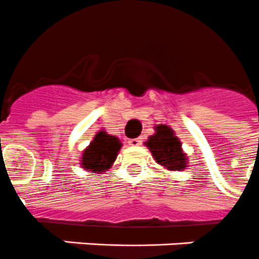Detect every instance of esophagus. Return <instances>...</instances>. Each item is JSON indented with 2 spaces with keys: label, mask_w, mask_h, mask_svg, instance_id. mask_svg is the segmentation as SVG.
<instances>
[{
  "label": "esophagus",
  "mask_w": 259,
  "mask_h": 259,
  "mask_svg": "<svg viewBox=\"0 0 259 259\" xmlns=\"http://www.w3.org/2000/svg\"><path fill=\"white\" fill-rule=\"evenodd\" d=\"M142 143V138H133V140H129L130 146H140Z\"/></svg>",
  "instance_id": "34e87169"
}]
</instances>
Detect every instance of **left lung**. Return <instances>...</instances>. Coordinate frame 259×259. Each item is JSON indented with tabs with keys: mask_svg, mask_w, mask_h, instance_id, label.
Listing matches in <instances>:
<instances>
[{
	"mask_svg": "<svg viewBox=\"0 0 259 259\" xmlns=\"http://www.w3.org/2000/svg\"><path fill=\"white\" fill-rule=\"evenodd\" d=\"M146 146L158 164L170 171H182L187 167V156L182 150L179 138L167 125H158L155 134L150 136Z\"/></svg>",
	"mask_w": 259,
	"mask_h": 259,
	"instance_id": "obj_1",
	"label": "left lung"
}]
</instances>
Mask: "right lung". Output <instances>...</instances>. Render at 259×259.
Here are the masks:
<instances>
[{
	"label": "right lung",
	"instance_id": "right-lung-1",
	"mask_svg": "<svg viewBox=\"0 0 259 259\" xmlns=\"http://www.w3.org/2000/svg\"><path fill=\"white\" fill-rule=\"evenodd\" d=\"M121 149V142L117 137L109 136L101 130L96 134L88 147L84 150L81 156V167L87 171L101 174L109 170L117 154Z\"/></svg>",
	"mask_w": 259,
	"mask_h": 259
}]
</instances>
